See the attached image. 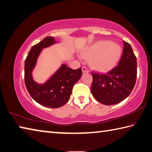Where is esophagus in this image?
Instances as JSON below:
<instances>
[{"label": "esophagus", "mask_w": 152, "mask_h": 152, "mask_svg": "<svg viewBox=\"0 0 152 152\" xmlns=\"http://www.w3.org/2000/svg\"><path fill=\"white\" fill-rule=\"evenodd\" d=\"M82 72L83 73H87V72H89V70L85 66H83L82 68Z\"/></svg>", "instance_id": "34e87169"}]
</instances>
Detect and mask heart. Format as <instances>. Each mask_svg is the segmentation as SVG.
<instances>
[{"instance_id":"heart-1","label":"heart","mask_w":152,"mask_h":152,"mask_svg":"<svg viewBox=\"0 0 152 152\" xmlns=\"http://www.w3.org/2000/svg\"><path fill=\"white\" fill-rule=\"evenodd\" d=\"M122 49L119 44L110 40H100L88 47L82 53L84 58L90 60L92 66L101 72L114 68L119 62Z\"/></svg>"}]
</instances>
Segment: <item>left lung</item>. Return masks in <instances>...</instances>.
Masks as SVG:
<instances>
[{
  "label": "left lung",
  "instance_id": "obj_1",
  "mask_svg": "<svg viewBox=\"0 0 152 152\" xmlns=\"http://www.w3.org/2000/svg\"><path fill=\"white\" fill-rule=\"evenodd\" d=\"M124 45L123 54L116 67L105 74L92 73L91 92L93 97L107 106L125 100L136 84V57L129 43L124 41Z\"/></svg>",
  "mask_w": 152,
  "mask_h": 152
}]
</instances>
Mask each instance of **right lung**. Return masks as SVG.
I'll use <instances>...</instances> for the list:
<instances>
[{
    "mask_svg": "<svg viewBox=\"0 0 152 152\" xmlns=\"http://www.w3.org/2000/svg\"><path fill=\"white\" fill-rule=\"evenodd\" d=\"M59 43L54 37H46L32 46L24 62V82L30 96L37 103L50 108H58L68 102L74 85L80 79L82 73L81 68L72 70L62 64L45 83L34 80L32 72L43 49Z\"/></svg>",
    "mask_w": 152,
    "mask_h": 152,
    "instance_id": "obj_1",
    "label": "right lung"
}]
</instances>
